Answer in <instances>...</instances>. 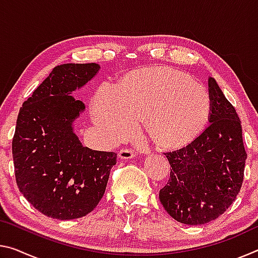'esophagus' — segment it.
Returning <instances> with one entry per match:
<instances>
[{
    "label": "esophagus",
    "mask_w": 258,
    "mask_h": 258,
    "mask_svg": "<svg viewBox=\"0 0 258 258\" xmlns=\"http://www.w3.org/2000/svg\"><path fill=\"white\" fill-rule=\"evenodd\" d=\"M135 156V151L132 149H128V148H125V149H121L118 152V157L120 159H131Z\"/></svg>",
    "instance_id": "esophagus-1"
}]
</instances>
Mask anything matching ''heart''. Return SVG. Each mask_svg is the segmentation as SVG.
<instances>
[{
  "instance_id": "heart-1",
  "label": "heart",
  "mask_w": 258,
  "mask_h": 258,
  "mask_svg": "<svg viewBox=\"0 0 258 258\" xmlns=\"http://www.w3.org/2000/svg\"><path fill=\"white\" fill-rule=\"evenodd\" d=\"M211 98L203 85L171 68L141 71L119 85L104 83L93 100L95 123L108 138L120 140L143 119L161 146H177L195 137L209 117Z\"/></svg>"
}]
</instances>
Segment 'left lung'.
I'll return each instance as SVG.
<instances>
[{"label":"left lung","mask_w":258,"mask_h":258,"mask_svg":"<svg viewBox=\"0 0 258 258\" xmlns=\"http://www.w3.org/2000/svg\"><path fill=\"white\" fill-rule=\"evenodd\" d=\"M208 90L212 108L207 127L189 145L164 154L172 168L159 200L174 220L189 225L216 220L232 205L247 159L234 107L213 77Z\"/></svg>","instance_id":"8db88e82"}]
</instances>
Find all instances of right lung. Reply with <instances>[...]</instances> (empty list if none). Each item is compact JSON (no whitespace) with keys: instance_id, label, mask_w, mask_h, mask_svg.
<instances>
[{"instance_id":"right-lung-1","label":"right lung","mask_w":258,"mask_h":258,"mask_svg":"<svg viewBox=\"0 0 258 258\" xmlns=\"http://www.w3.org/2000/svg\"><path fill=\"white\" fill-rule=\"evenodd\" d=\"M98 63L53 68L23 103L12 140L17 185L32 206L56 220L87 215L106 191L116 152L83 147L73 123L85 109L72 93L99 72Z\"/></svg>"}]
</instances>
